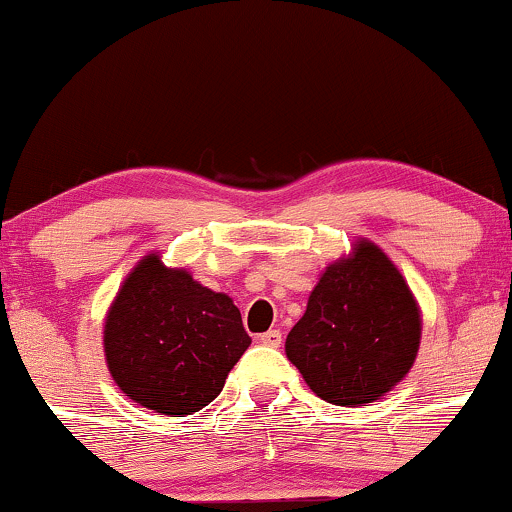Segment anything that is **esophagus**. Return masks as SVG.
<instances>
[{
  "instance_id": "obj_1",
  "label": "esophagus",
  "mask_w": 512,
  "mask_h": 512,
  "mask_svg": "<svg viewBox=\"0 0 512 512\" xmlns=\"http://www.w3.org/2000/svg\"><path fill=\"white\" fill-rule=\"evenodd\" d=\"M260 342H262L264 346H279V344H281V332H279V330L264 332V334H260Z\"/></svg>"
}]
</instances>
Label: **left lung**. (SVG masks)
<instances>
[{
  "mask_svg": "<svg viewBox=\"0 0 512 512\" xmlns=\"http://www.w3.org/2000/svg\"><path fill=\"white\" fill-rule=\"evenodd\" d=\"M419 342L421 310L404 276L378 245L356 240L322 272L286 356L320 399L368 407L409 373Z\"/></svg>",
  "mask_w": 512,
  "mask_h": 512,
  "instance_id": "obj_1",
  "label": "left lung"
}]
</instances>
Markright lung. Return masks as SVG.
Listing matches in <instances>:
<instances>
[{
  "instance_id": "right-lung-1",
  "label": "right lung",
  "mask_w": 512,
  "mask_h": 512,
  "mask_svg": "<svg viewBox=\"0 0 512 512\" xmlns=\"http://www.w3.org/2000/svg\"><path fill=\"white\" fill-rule=\"evenodd\" d=\"M252 339L226 293L170 269L156 252L129 272L105 317L110 375L132 402L182 416L219 397Z\"/></svg>"
}]
</instances>
